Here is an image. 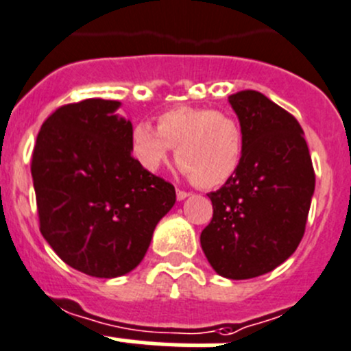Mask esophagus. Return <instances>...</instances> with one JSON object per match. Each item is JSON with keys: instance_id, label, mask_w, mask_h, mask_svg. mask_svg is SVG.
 <instances>
[{"instance_id": "esophagus-1", "label": "esophagus", "mask_w": 351, "mask_h": 351, "mask_svg": "<svg viewBox=\"0 0 351 351\" xmlns=\"http://www.w3.org/2000/svg\"><path fill=\"white\" fill-rule=\"evenodd\" d=\"M176 196H177V199L182 201V199H186L187 196H189V193H187V191H182V189H177Z\"/></svg>"}]
</instances>
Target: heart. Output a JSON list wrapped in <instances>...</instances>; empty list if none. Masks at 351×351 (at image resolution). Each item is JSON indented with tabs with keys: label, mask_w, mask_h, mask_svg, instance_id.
Instances as JSON below:
<instances>
[{
	"label": "heart",
	"mask_w": 351,
	"mask_h": 351,
	"mask_svg": "<svg viewBox=\"0 0 351 351\" xmlns=\"http://www.w3.org/2000/svg\"><path fill=\"white\" fill-rule=\"evenodd\" d=\"M131 145L134 158L148 172H157L176 148L180 174L211 189L241 167L244 131L228 110L179 106L158 117L157 130L147 123L136 124Z\"/></svg>",
	"instance_id": "heart-1"
}]
</instances>
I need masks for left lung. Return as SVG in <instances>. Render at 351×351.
Here are the masks:
<instances>
[{"label": "left lung", "instance_id": "obj_1", "mask_svg": "<svg viewBox=\"0 0 351 351\" xmlns=\"http://www.w3.org/2000/svg\"><path fill=\"white\" fill-rule=\"evenodd\" d=\"M244 131L241 167L208 194L213 218L201 232L211 268L230 280L273 271L300 244L315 176L304 131L256 90L228 97Z\"/></svg>", "mask_w": 351, "mask_h": 351}]
</instances>
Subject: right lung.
<instances>
[{
    "label": "right lung",
    "instance_id": "right-lung-1",
    "mask_svg": "<svg viewBox=\"0 0 351 351\" xmlns=\"http://www.w3.org/2000/svg\"><path fill=\"white\" fill-rule=\"evenodd\" d=\"M121 102L86 99L54 110L40 128L32 179L40 234L71 268L116 278L145 258L176 203L171 182L133 158V124Z\"/></svg>",
    "mask_w": 351,
    "mask_h": 351
}]
</instances>
